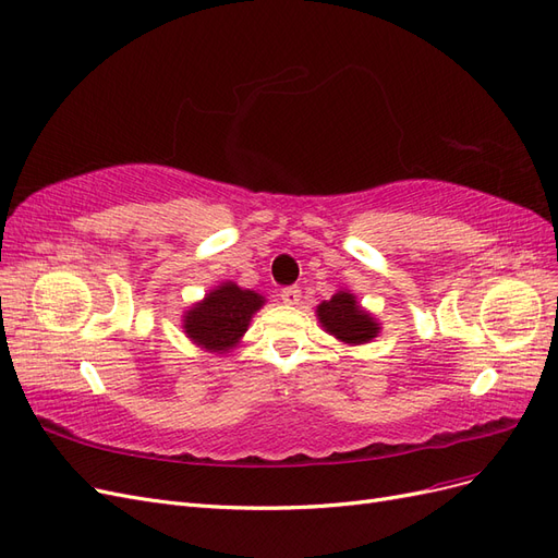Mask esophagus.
Instances as JSON below:
<instances>
[{
  "mask_svg": "<svg viewBox=\"0 0 558 558\" xmlns=\"http://www.w3.org/2000/svg\"><path fill=\"white\" fill-rule=\"evenodd\" d=\"M281 300L286 302V305H298V302H300L298 286H286V289H281Z\"/></svg>",
  "mask_w": 558,
  "mask_h": 558,
  "instance_id": "obj_1",
  "label": "esophagus"
}]
</instances>
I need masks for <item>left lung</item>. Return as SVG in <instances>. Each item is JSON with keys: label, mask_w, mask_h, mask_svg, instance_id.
Here are the masks:
<instances>
[{"label": "left lung", "mask_w": 558, "mask_h": 558, "mask_svg": "<svg viewBox=\"0 0 558 558\" xmlns=\"http://www.w3.org/2000/svg\"><path fill=\"white\" fill-rule=\"evenodd\" d=\"M318 320L337 340L363 344L377 337L379 328L367 312H363L351 293H335L318 305Z\"/></svg>", "instance_id": "obj_1"}]
</instances>
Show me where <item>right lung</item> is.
<instances>
[{
  "label": "right lung",
  "instance_id": "1",
  "mask_svg": "<svg viewBox=\"0 0 558 558\" xmlns=\"http://www.w3.org/2000/svg\"><path fill=\"white\" fill-rule=\"evenodd\" d=\"M263 295L242 291L240 286H218L205 300L185 314L183 328L193 342L209 351H226L238 344L253 312L260 310Z\"/></svg>",
  "mask_w": 558,
  "mask_h": 558
}]
</instances>
